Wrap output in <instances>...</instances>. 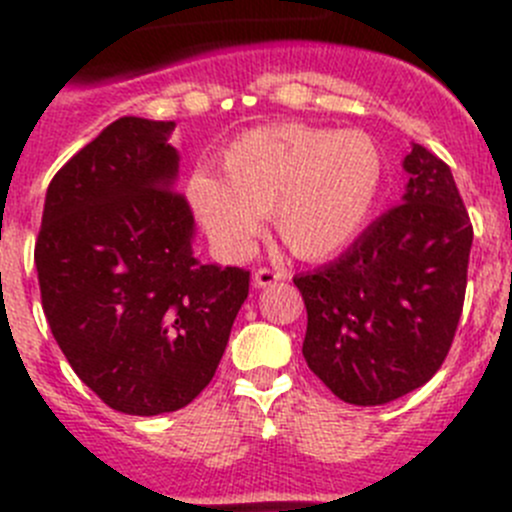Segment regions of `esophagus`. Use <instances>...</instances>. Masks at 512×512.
Returning <instances> with one entry per match:
<instances>
[{
  "label": "esophagus",
  "mask_w": 512,
  "mask_h": 512,
  "mask_svg": "<svg viewBox=\"0 0 512 512\" xmlns=\"http://www.w3.org/2000/svg\"><path fill=\"white\" fill-rule=\"evenodd\" d=\"M285 277H287L285 270L260 267V270H255V275H252V282H255V287H270V285H275V282L285 280Z\"/></svg>",
  "instance_id": "1"
}]
</instances>
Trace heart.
I'll use <instances>...</instances> for the list:
<instances>
[{
    "label": "heart",
    "mask_w": 512,
    "mask_h": 512,
    "mask_svg": "<svg viewBox=\"0 0 512 512\" xmlns=\"http://www.w3.org/2000/svg\"><path fill=\"white\" fill-rule=\"evenodd\" d=\"M225 178L198 170L195 215L227 255L250 250L262 215L302 260H327L369 220L384 178L379 146L361 131L280 123L247 131L225 148Z\"/></svg>",
    "instance_id": "obj_1"
}]
</instances>
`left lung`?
Returning a JSON list of instances; mask_svg holds the SVG:
<instances>
[{"label": "left lung", "instance_id": "obj_1", "mask_svg": "<svg viewBox=\"0 0 512 512\" xmlns=\"http://www.w3.org/2000/svg\"><path fill=\"white\" fill-rule=\"evenodd\" d=\"M404 203L344 255L294 277L307 307L302 354L334 396L381 406L446 361L468 282L473 225L451 168L414 143Z\"/></svg>", "mask_w": 512, "mask_h": 512}]
</instances>
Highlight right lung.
Masks as SVG:
<instances>
[{
  "label": "right lung",
  "mask_w": 512,
  "mask_h": 512,
  "mask_svg": "<svg viewBox=\"0 0 512 512\" xmlns=\"http://www.w3.org/2000/svg\"><path fill=\"white\" fill-rule=\"evenodd\" d=\"M173 126L126 116L103 128L49 183L34 245L56 344L131 416L183 409L213 381L250 294V270L195 255Z\"/></svg>",
  "instance_id": "add662e5"
}]
</instances>
